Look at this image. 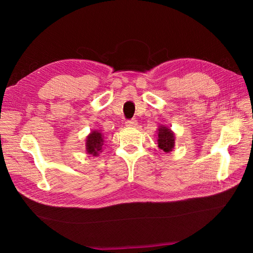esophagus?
I'll list each match as a JSON object with an SVG mask.
<instances>
[{"label": "esophagus", "instance_id": "34e87169", "mask_svg": "<svg viewBox=\"0 0 253 253\" xmlns=\"http://www.w3.org/2000/svg\"><path fill=\"white\" fill-rule=\"evenodd\" d=\"M138 125V122L135 118H131V120H128L126 121V126L128 127H136Z\"/></svg>", "mask_w": 253, "mask_h": 253}]
</instances>
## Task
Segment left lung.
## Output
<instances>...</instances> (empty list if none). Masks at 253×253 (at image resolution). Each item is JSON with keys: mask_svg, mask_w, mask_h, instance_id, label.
<instances>
[{"mask_svg": "<svg viewBox=\"0 0 253 253\" xmlns=\"http://www.w3.org/2000/svg\"><path fill=\"white\" fill-rule=\"evenodd\" d=\"M158 144H159V148L162 149L164 152H170L171 149L174 148V144H175L174 133L171 132L170 129H169L168 127L161 126L159 128Z\"/></svg>", "mask_w": 253, "mask_h": 253, "instance_id": "obj_1", "label": "left lung"}]
</instances>
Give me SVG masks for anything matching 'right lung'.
Segmentation results:
<instances>
[{
    "label": "right lung",
    "mask_w": 253,
    "mask_h": 253,
    "mask_svg": "<svg viewBox=\"0 0 253 253\" xmlns=\"http://www.w3.org/2000/svg\"><path fill=\"white\" fill-rule=\"evenodd\" d=\"M102 144H103V136L101 135V132L92 131L87 138L85 147H87V151L89 154L96 155L101 150Z\"/></svg>",
    "instance_id": "right-lung-1"
}]
</instances>
